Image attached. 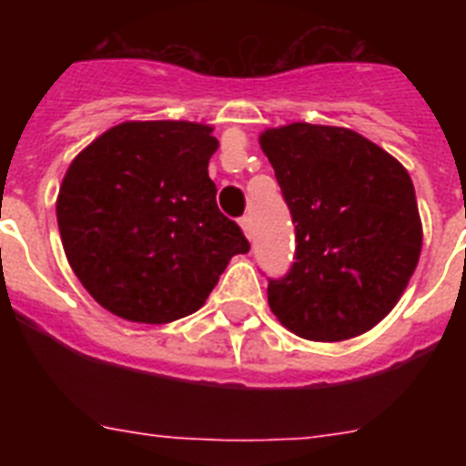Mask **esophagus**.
<instances>
[{"instance_id":"1","label":"esophagus","mask_w":466,"mask_h":466,"mask_svg":"<svg viewBox=\"0 0 466 466\" xmlns=\"http://www.w3.org/2000/svg\"><path fill=\"white\" fill-rule=\"evenodd\" d=\"M240 228L245 230V236L249 238V240H252V238H254V219H252V217H249V214H247V217H242V219H240Z\"/></svg>"}]
</instances>
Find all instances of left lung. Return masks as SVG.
<instances>
[{
	"label": "left lung",
	"mask_w": 466,
	"mask_h": 466,
	"mask_svg": "<svg viewBox=\"0 0 466 466\" xmlns=\"http://www.w3.org/2000/svg\"><path fill=\"white\" fill-rule=\"evenodd\" d=\"M258 142L296 224L289 273L268 279L270 310L308 340L366 333L397 306L422 249L409 172L348 127L289 123Z\"/></svg>",
	"instance_id": "obj_1"
}]
</instances>
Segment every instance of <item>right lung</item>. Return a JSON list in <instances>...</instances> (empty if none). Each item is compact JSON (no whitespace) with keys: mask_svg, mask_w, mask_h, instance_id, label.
I'll list each match as a JSON object with an SVG mask.
<instances>
[{"mask_svg":"<svg viewBox=\"0 0 466 466\" xmlns=\"http://www.w3.org/2000/svg\"><path fill=\"white\" fill-rule=\"evenodd\" d=\"M219 142L191 121H126L72 160L57 193L65 254L102 308L167 324L203 306L236 254L240 226L217 208L208 166Z\"/></svg>","mask_w":466,"mask_h":466,"instance_id":"obj_1","label":"right lung"}]
</instances>
